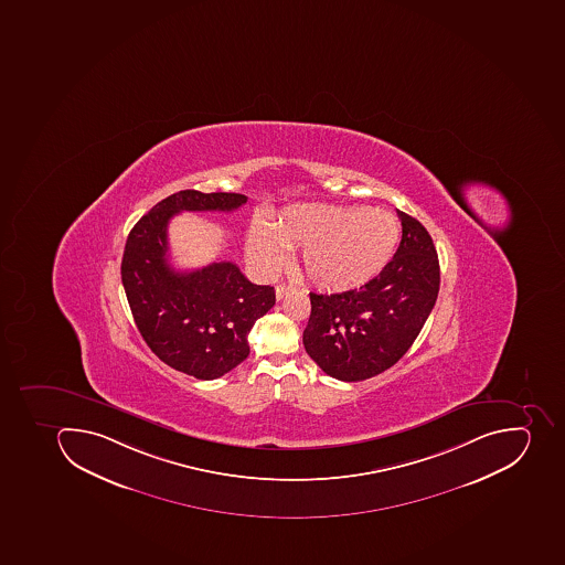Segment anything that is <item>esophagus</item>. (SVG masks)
Here are the masks:
<instances>
[{
	"label": "esophagus",
	"mask_w": 565,
	"mask_h": 565,
	"mask_svg": "<svg viewBox=\"0 0 565 565\" xmlns=\"http://www.w3.org/2000/svg\"><path fill=\"white\" fill-rule=\"evenodd\" d=\"M291 291H294V286H289V285H279V286H277V288H276V299H277V300H282V299H285L286 295L291 294Z\"/></svg>",
	"instance_id": "1"
}]
</instances>
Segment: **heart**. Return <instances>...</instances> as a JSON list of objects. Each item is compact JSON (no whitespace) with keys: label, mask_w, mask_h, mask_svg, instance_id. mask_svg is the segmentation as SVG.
Instances as JSON below:
<instances>
[{"label":"heart","mask_w":565,"mask_h":565,"mask_svg":"<svg viewBox=\"0 0 565 565\" xmlns=\"http://www.w3.org/2000/svg\"><path fill=\"white\" fill-rule=\"evenodd\" d=\"M398 221L367 206L295 204L277 216L271 231L254 222L248 254L265 270L286 262V248H300V266L315 285L350 289L384 270L398 247Z\"/></svg>","instance_id":"heart-1"}]
</instances>
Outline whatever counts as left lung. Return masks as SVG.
I'll list each match as a JSON object with an SVG mask.
<instances>
[{
    "label": "left lung",
    "instance_id": "1",
    "mask_svg": "<svg viewBox=\"0 0 565 565\" xmlns=\"http://www.w3.org/2000/svg\"><path fill=\"white\" fill-rule=\"evenodd\" d=\"M398 216L402 242L379 276L359 289L309 294L303 347L338 381H366L398 363L436 303L439 259L430 234L414 216Z\"/></svg>",
    "mask_w": 565,
    "mask_h": 565
}]
</instances>
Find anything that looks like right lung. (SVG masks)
I'll use <instances>...</instances> for the list:
<instances>
[{"label": "right lung", "mask_w": 565, "mask_h": 565, "mask_svg": "<svg viewBox=\"0 0 565 565\" xmlns=\"http://www.w3.org/2000/svg\"><path fill=\"white\" fill-rule=\"evenodd\" d=\"M244 193L181 190L158 202L126 239L120 276L147 347L163 363L213 381L247 359V335L276 303L271 286L253 285L231 262L178 271L169 263L167 227L181 212H234Z\"/></svg>", "instance_id": "add662e5"}]
</instances>
